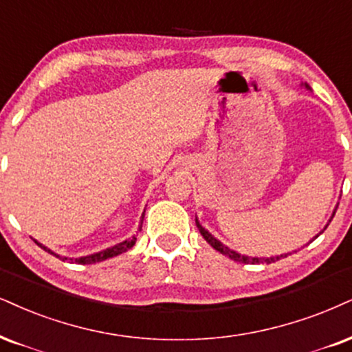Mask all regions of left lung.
Segmentation results:
<instances>
[{"mask_svg":"<svg viewBox=\"0 0 352 352\" xmlns=\"http://www.w3.org/2000/svg\"><path fill=\"white\" fill-rule=\"evenodd\" d=\"M305 88H307V89H310V86L305 83ZM336 209H338V207H336ZM336 209H335V212H336ZM335 212H333L331 219H333V217H335ZM331 219H329V222H331ZM196 225H197L199 232H201V235H202L204 238H206V241L209 243V245L212 246V248L219 251V253H222V254H225V256H228V258H230V259H233V261H238V263H243V264H250V263H251V264H256V263H258V264H259V263L271 264V263L277 261V259L285 258V256H289V254H290V253H285V254H280V256H271V258H251V256L240 254V253H236V251L230 250L228 246H225L223 243H220L219 240H217V238L212 236L210 233L207 232V230L204 228L201 223H199V220H197V219H196ZM327 227H328V223H327ZM327 227H324V228H327ZM324 228H323V230H324ZM320 233H322V232H320ZM316 236H318V235H316ZM316 236H315V238H316ZM315 238H314V240H315ZM314 240H311V241H314Z\"/></svg>","mask_w":352,"mask_h":352,"instance_id":"1","label":"left lung"}]
</instances>
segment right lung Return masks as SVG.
<instances>
[{
  "instance_id": "1",
  "label": "right lung",
  "mask_w": 352,
  "mask_h": 352,
  "mask_svg": "<svg viewBox=\"0 0 352 352\" xmlns=\"http://www.w3.org/2000/svg\"><path fill=\"white\" fill-rule=\"evenodd\" d=\"M143 215H145V212H143V214H142V220H140V228H138V230H142V223H143ZM135 241H137V236H132V238H129V240H125V241H122V243H117V245L111 246V248H107V250H102V251H99V253H94V254H89V256H81V258L72 259V261H75V263H78V264H94V263L104 261V259L114 258V256H117V254H122V253H125V251H129L130 248H132L133 245H135ZM36 243H37L38 246H41L42 250L49 251L50 254L56 256V258L63 259V261H65V259H68V258H62V256L55 254L54 251L47 248V246L41 245V243H38V241H36Z\"/></svg>"
}]
</instances>
